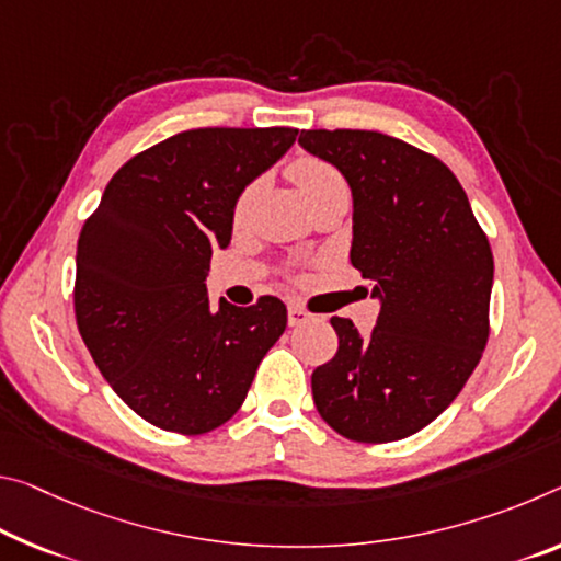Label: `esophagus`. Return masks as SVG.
<instances>
[{"mask_svg": "<svg viewBox=\"0 0 561 561\" xmlns=\"http://www.w3.org/2000/svg\"><path fill=\"white\" fill-rule=\"evenodd\" d=\"M287 319H289V327H299V324H305V322H307V319H309V312H305V309L297 307V305H289V309H287Z\"/></svg>", "mask_w": 561, "mask_h": 561, "instance_id": "obj_1", "label": "esophagus"}]
</instances>
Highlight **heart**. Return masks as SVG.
Instances as JSON below:
<instances>
[{
    "label": "heart",
    "instance_id": "1",
    "mask_svg": "<svg viewBox=\"0 0 561 561\" xmlns=\"http://www.w3.org/2000/svg\"><path fill=\"white\" fill-rule=\"evenodd\" d=\"M287 176L295 182V186L299 190L301 197H305L309 207H314V204H319L322 199L332 197V194L346 192L344 176L336 172L332 164L324 162V159H319V157L305 154V157L291 159L287 167ZM256 192H260V182L249 184L247 190L239 194L237 207H234L237 219H242L247 215L249 207H252V202L256 199Z\"/></svg>",
    "mask_w": 561,
    "mask_h": 561
}]
</instances>
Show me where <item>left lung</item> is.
I'll return each instance as SVG.
<instances>
[{
  "mask_svg": "<svg viewBox=\"0 0 561 561\" xmlns=\"http://www.w3.org/2000/svg\"><path fill=\"white\" fill-rule=\"evenodd\" d=\"M299 145L350 184V260L379 301L367 336L332 317L340 350L314 369V404L346 439H404L455 402L482 357L492 249L437 157L364 129H309Z\"/></svg>",
  "mask_w": 561,
  "mask_h": 561,
  "instance_id": "obj_1",
  "label": "left lung"
}]
</instances>
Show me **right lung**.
<instances>
[{"mask_svg":"<svg viewBox=\"0 0 561 561\" xmlns=\"http://www.w3.org/2000/svg\"><path fill=\"white\" fill-rule=\"evenodd\" d=\"M297 129H190L131 157L79 234V334L122 402L167 432L225 424L287 327V307L209 305L215 249L234 207L295 145Z\"/></svg>","mask_w":561,"mask_h":561,"instance_id":"right-lung-1","label":"right lung"}]
</instances>
